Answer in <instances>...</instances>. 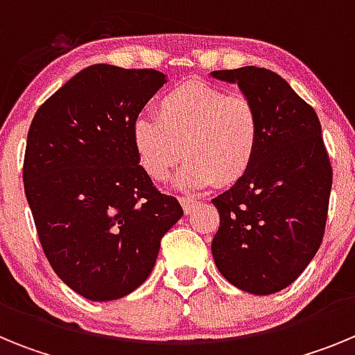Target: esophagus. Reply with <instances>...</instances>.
<instances>
[{
    "instance_id": "34e87169",
    "label": "esophagus",
    "mask_w": 355,
    "mask_h": 355,
    "mask_svg": "<svg viewBox=\"0 0 355 355\" xmlns=\"http://www.w3.org/2000/svg\"><path fill=\"white\" fill-rule=\"evenodd\" d=\"M180 202L183 206L184 213H192V209L199 205V200L193 199V197H180Z\"/></svg>"
}]
</instances>
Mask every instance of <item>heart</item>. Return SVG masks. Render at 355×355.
<instances>
[{"label":"heart","instance_id":"1","mask_svg":"<svg viewBox=\"0 0 355 355\" xmlns=\"http://www.w3.org/2000/svg\"><path fill=\"white\" fill-rule=\"evenodd\" d=\"M155 115H139L131 124V144L142 171L153 181L178 175L183 188L234 184L250 171L259 149L261 122L245 96L188 80L162 94ZM184 150L181 151L180 149Z\"/></svg>","mask_w":355,"mask_h":355}]
</instances>
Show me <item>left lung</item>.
I'll use <instances>...</instances> for the list:
<instances>
[{"instance_id": "obj_1", "label": "left lung", "mask_w": 355, "mask_h": 355, "mask_svg": "<svg viewBox=\"0 0 355 355\" xmlns=\"http://www.w3.org/2000/svg\"><path fill=\"white\" fill-rule=\"evenodd\" d=\"M236 83L261 122L252 167L211 200L220 225L215 265L233 286L270 295L290 286L315 258L327 222L332 167L315 110L263 67L213 71Z\"/></svg>"}]
</instances>
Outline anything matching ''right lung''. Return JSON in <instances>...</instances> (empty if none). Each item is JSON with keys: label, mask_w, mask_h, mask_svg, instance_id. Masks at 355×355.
<instances>
[{"label": "right lung", "mask_w": 355, "mask_h": 355, "mask_svg": "<svg viewBox=\"0 0 355 355\" xmlns=\"http://www.w3.org/2000/svg\"><path fill=\"white\" fill-rule=\"evenodd\" d=\"M167 76L97 64L37 110L28 131L24 193L56 275L96 302L149 277L163 234L183 216L140 167L131 124Z\"/></svg>", "instance_id": "add662e5"}]
</instances>
